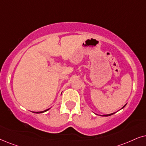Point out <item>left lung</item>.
<instances>
[{
  "mask_svg": "<svg viewBox=\"0 0 146 146\" xmlns=\"http://www.w3.org/2000/svg\"><path fill=\"white\" fill-rule=\"evenodd\" d=\"M125 106H126V104L121 109H123V108H125ZM114 113H110V114H107V115H100V116H104V117H107V116H110V115H113V114H114Z\"/></svg>",
  "mask_w": 146,
  "mask_h": 146,
  "instance_id": "1",
  "label": "left lung"
}]
</instances>
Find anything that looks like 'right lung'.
<instances>
[{
	"label": "right lung",
	"mask_w": 146,
	"mask_h": 146,
	"mask_svg": "<svg viewBox=\"0 0 146 146\" xmlns=\"http://www.w3.org/2000/svg\"><path fill=\"white\" fill-rule=\"evenodd\" d=\"M50 108H49V109H47V110H44V111H36V112H35V111H33V113H44V112H45V111H48V110H49Z\"/></svg>",
	"instance_id": "obj_1"
}]
</instances>
